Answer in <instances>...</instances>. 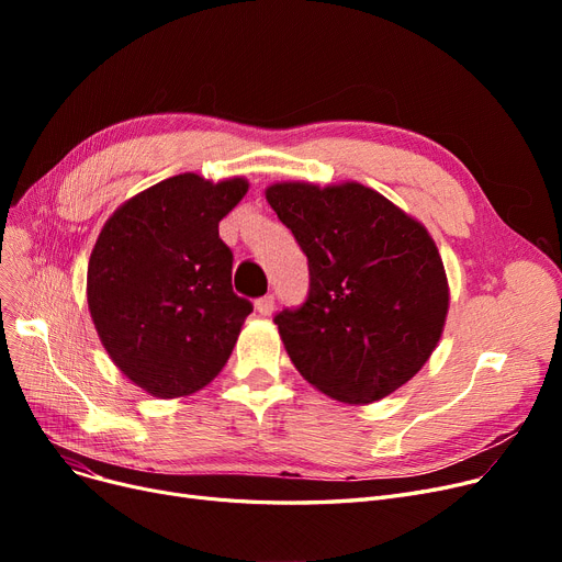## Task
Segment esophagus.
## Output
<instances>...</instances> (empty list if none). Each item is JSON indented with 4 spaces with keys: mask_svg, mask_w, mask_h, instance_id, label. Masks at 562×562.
Segmentation results:
<instances>
[{
    "mask_svg": "<svg viewBox=\"0 0 562 562\" xmlns=\"http://www.w3.org/2000/svg\"><path fill=\"white\" fill-rule=\"evenodd\" d=\"M255 307H257V312H259L261 316H271L273 310H276V299L269 293V296H261V299L255 303Z\"/></svg>",
    "mask_w": 562,
    "mask_h": 562,
    "instance_id": "1",
    "label": "esophagus"
}]
</instances>
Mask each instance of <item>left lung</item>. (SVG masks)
<instances>
[{
	"label": "left lung",
	"instance_id": "1",
	"mask_svg": "<svg viewBox=\"0 0 562 562\" xmlns=\"http://www.w3.org/2000/svg\"><path fill=\"white\" fill-rule=\"evenodd\" d=\"M266 200L310 266L305 303L273 318L293 367L344 403L390 396L428 362L449 312L428 229L358 182H282Z\"/></svg>",
	"mask_w": 562,
	"mask_h": 562
}]
</instances>
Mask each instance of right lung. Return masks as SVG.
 I'll list each match as a JSON object with an SVG mask.
<instances>
[{
    "label": "right lung",
    "mask_w": 562,
    "mask_h": 562,
    "mask_svg": "<svg viewBox=\"0 0 562 562\" xmlns=\"http://www.w3.org/2000/svg\"><path fill=\"white\" fill-rule=\"evenodd\" d=\"M248 182L184 172L145 189L104 223L88 261V310L113 364L159 398L189 396L232 356L252 303L232 291L218 223Z\"/></svg>",
    "instance_id": "obj_1"
}]
</instances>
